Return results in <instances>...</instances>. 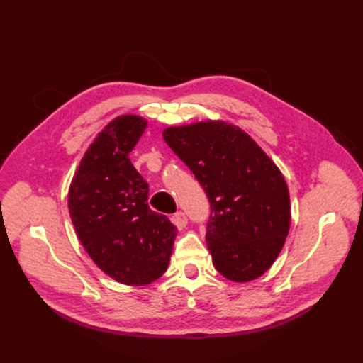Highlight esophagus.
<instances>
[{
	"instance_id": "esophagus-1",
	"label": "esophagus",
	"mask_w": 363,
	"mask_h": 363,
	"mask_svg": "<svg viewBox=\"0 0 363 363\" xmlns=\"http://www.w3.org/2000/svg\"><path fill=\"white\" fill-rule=\"evenodd\" d=\"M174 220H176L179 228H184L186 224H187V217H186V214H184L183 211H177V213L174 214Z\"/></svg>"
}]
</instances>
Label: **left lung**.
I'll list each match as a JSON object with an SVG mask.
<instances>
[{
	"mask_svg": "<svg viewBox=\"0 0 363 363\" xmlns=\"http://www.w3.org/2000/svg\"><path fill=\"white\" fill-rule=\"evenodd\" d=\"M208 196L206 245L214 267L230 281L262 276L279 255L291 223L288 186L248 134L223 121L162 133Z\"/></svg>",
	"mask_w": 363,
	"mask_h": 363,
	"instance_id": "1",
	"label": "left lung"
}]
</instances>
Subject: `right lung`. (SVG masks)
<instances>
[{
  "mask_svg": "<svg viewBox=\"0 0 363 363\" xmlns=\"http://www.w3.org/2000/svg\"><path fill=\"white\" fill-rule=\"evenodd\" d=\"M146 119H113L85 152L69 189V214L91 260L115 281L147 285L168 267L177 229L149 208V184L128 153Z\"/></svg>",
  "mask_w": 363,
  "mask_h": 363,
  "instance_id": "obj_1",
  "label": "right lung"
}]
</instances>
